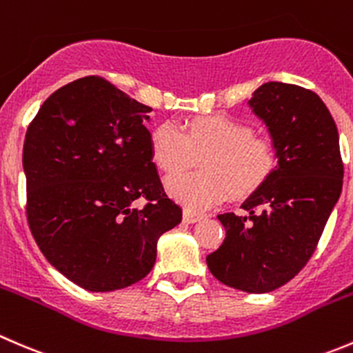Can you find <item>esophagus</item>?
I'll return each mask as SVG.
<instances>
[{
	"label": "esophagus",
	"instance_id": "34e87169",
	"mask_svg": "<svg viewBox=\"0 0 353 353\" xmlns=\"http://www.w3.org/2000/svg\"><path fill=\"white\" fill-rule=\"evenodd\" d=\"M202 218H204V216L199 214V212L190 211V209H185L183 211V221L185 223H197V221H201Z\"/></svg>",
	"mask_w": 353,
	"mask_h": 353
}]
</instances>
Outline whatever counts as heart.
Segmentation results:
<instances>
[{"label":"heart","mask_w":353,"mask_h":353,"mask_svg":"<svg viewBox=\"0 0 353 353\" xmlns=\"http://www.w3.org/2000/svg\"><path fill=\"white\" fill-rule=\"evenodd\" d=\"M152 161L166 175L192 165L195 156L201 173L166 180L170 197L185 208L202 211L219 204L226 195L245 199L259 190L278 165L271 139L254 135L245 121L225 114L199 117L183 125L163 121L149 135Z\"/></svg>","instance_id":"obj_1"}]
</instances>
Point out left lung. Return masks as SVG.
Here are the masks:
<instances>
[{"instance_id": "8db88e82", "label": "left lung", "mask_w": 353, "mask_h": 353, "mask_svg": "<svg viewBox=\"0 0 353 353\" xmlns=\"http://www.w3.org/2000/svg\"><path fill=\"white\" fill-rule=\"evenodd\" d=\"M249 106L266 123L278 165L245 199L249 214H219L226 236L205 257L216 280L249 294L288 283L316 250L343 185L333 117L316 92L294 83H263Z\"/></svg>"}]
</instances>
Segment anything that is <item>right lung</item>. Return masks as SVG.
I'll list each match as a JSON object with an SVG mask.
<instances>
[{
    "instance_id": "1",
    "label": "right lung",
    "mask_w": 353,
    "mask_h": 353,
    "mask_svg": "<svg viewBox=\"0 0 353 353\" xmlns=\"http://www.w3.org/2000/svg\"><path fill=\"white\" fill-rule=\"evenodd\" d=\"M151 111L108 80L83 77L51 94L27 128L30 232L59 273L89 292L148 276L159 236L181 221L152 163ZM141 196L148 202L139 210Z\"/></svg>"
}]
</instances>
